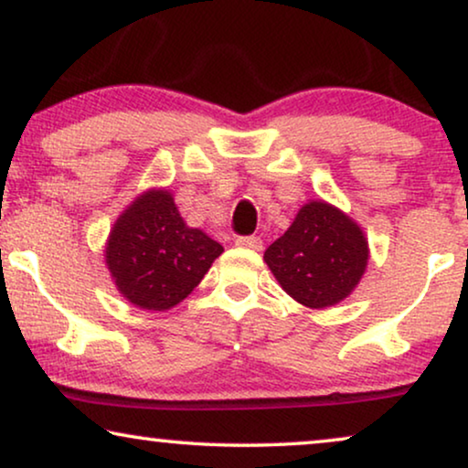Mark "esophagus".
<instances>
[{"label": "esophagus", "mask_w": 468, "mask_h": 468, "mask_svg": "<svg viewBox=\"0 0 468 468\" xmlns=\"http://www.w3.org/2000/svg\"><path fill=\"white\" fill-rule=\"evenodd\" d=\"M236 245L247 247V249H255V251H260V249H261V239H260V236H236Z\"/></svg>", "instance_id": "esophagus-1"}]
</instances>
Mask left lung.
Returning a JSON list of instances; mask_svg holds the SVG:
<instances>
[{
  "label": "left lung",
  "mask_w": 468,
  "mask_h": 468,
  "mask_svg": "<svg viewBox=\"0 0 468 468\" xmlns=\"http://www.w3.org/2000/svg\"><path fill=\"white\" fill-rule=\"evenodd\" d=\"M264 260L292 298L324 309L341 303L360 283L368 245L347 215L325 202H309L266 249Z\"/></svg>",
  "instance_id": "8db88e82"
}]
</instances>
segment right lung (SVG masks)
Returning <instances> with one entry per match:
<instances>
[{"label":"right lung","instance_id":"1","mask_svg":"<svg viewBox=\"0 0 468 468\" xmlns=\"http://www.w3.org/2000/svg\"><path fill=\"white\" fill-rule=\"evenodd\" d=\"M219 242L185 226L168 191H146L114 223L106 264L119 292L146 311H165L204 279Z\"/></svg>","mask_w":468,"mask_h":468}]
</instances>
